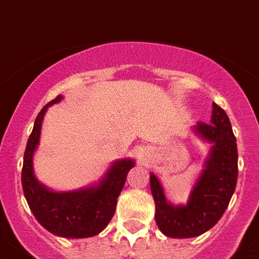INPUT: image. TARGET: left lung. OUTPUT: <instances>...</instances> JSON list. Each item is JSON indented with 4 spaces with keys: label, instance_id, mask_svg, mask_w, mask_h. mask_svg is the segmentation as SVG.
Segmentation results:
<instances>
[{
    "label": "left lung",
    "instance_id": "1",
    "mask_svg": "<svg viewBox=\"0 0 259 259\" xmlns=\"http://www.w3.org/2000/svg\"><path fill=\"white\" fill-rule=\"evenodd\" d=\"M192 133L199 140L210 143V149L187 204L168 201L159 179L150 172L156 225L164 236L171 238L197 237L213 228L236 190L238 153L227 113L213 103L210 123L197 122L192 126Z\"/></svg>",
    "mask_w": 259,
    "mask_h": 259
}]
</instances>
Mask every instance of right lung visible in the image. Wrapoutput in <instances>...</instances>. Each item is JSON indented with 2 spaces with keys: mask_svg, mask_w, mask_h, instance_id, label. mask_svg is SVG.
Returning a JSON list of instances; mask_svg holds the SVG:
<instances>
[{
  "mask_svg": "<svg viewBox=\"0 0 259 259\" xmlns=\"http://www.w3.org/2000/svg\"><path fill=\"white\" fill-rule=\"evenodd\" d=\"M62 100L59 95L50 101L35 118L23 156V193L32 214L50 233L64 238H87L101 233L108 227L116 210L117 197L136 160H114L99 182L79 190L54 191L39 182L34 174L32 159L40 140L43 117L50 106Z\"/></svg>",
  "mask_w": 259,
  "mask_h": 259,
  "instance_id": "add662e5",
  "label": "right lung"
}]
</instances>
